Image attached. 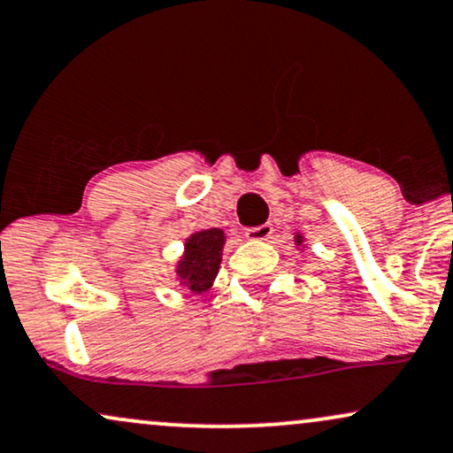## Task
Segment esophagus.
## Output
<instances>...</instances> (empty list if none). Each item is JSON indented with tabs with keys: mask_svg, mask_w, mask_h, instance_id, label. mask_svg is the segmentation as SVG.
<instances>
[{
	"mask_svg": "<svg viewBox=\"0 0 453 453\" xmlns=\"http://www.w3.org/2000/svg\"><path fill=\"white\" fill-rule=\"evenodd\" d=\"M271 236H273V226L271 223H263V226L246 230V238L252 240V242H263V240H269Z\"/></svg>",
	"mask_w": 453,
	"mask_h": 453,
	"instance_id": "1",
	"label": "esophagus"
}]
</instances>
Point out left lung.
<instances>
[{"instance_id":"left-lung-1","label":"left lung","mask_w":453,"mask_h":453,"mask_svg":"<svg viewBox=\"0 0 453 453\" xmlns=\"http://www.w3.org/2000/svg\"><path fill=\"white\" fill-rule=\"evenodd\" d=\"M294 242H296V246H303V249H304V236H303V234H300V232L294 234Z\"/></svg>"}]
</instances>
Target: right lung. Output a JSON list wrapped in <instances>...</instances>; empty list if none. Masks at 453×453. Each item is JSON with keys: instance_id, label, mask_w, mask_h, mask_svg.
<instances>
[{"instance_id": "right-lung-1", "label": "right lung", "mask_w": 453, "mask_h": 453, "mask_svg": "<svg viewBox=\"0 0 453 453\" xmlns=\"http://www.w3.org/2000/svg\"><path fill=\"white\" fill-rule=\"evenodd\" d=\"M223 244H226V234L219 227L190 234L176 265L180 286H184L192 294L207 292L219 271Z\"/></svg>"}]
</instances>
